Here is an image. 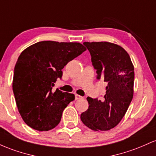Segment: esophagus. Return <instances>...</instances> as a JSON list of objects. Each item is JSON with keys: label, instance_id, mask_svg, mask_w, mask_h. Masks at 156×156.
Wrapping results in <instances>:
<instances>
[{"label": "esophagus", "instance_id": "esophagus-1", "mask_svg": "<svg viewBox=\"0 0 156 156\" xmlns=\"http://www.w3.org/2000/svg\"><path fill=\"white\" fill-rule=\"evenodd\" d=\"M83 99V97H81L80 95H78V94H75V99L76 100H78V99Z\"/></svg>", "mask_w": 156, "mask_h": 156}]
</instances>
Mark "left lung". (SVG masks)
Listing matches in <instances>:
<instances>
[{
    "label": "left lung",
    "instance_id": "8db88e82",
    "mask_svg": "<svg viewBox=\"0 0 156 156\" xmlns=\"http://www.w3.org/2000/svg\"><path fill=\"white\" fill-rule=\"evenodd\" d=\"M97 70V79L107 83L102 100L87 97L88 109L80 116L93 130H109L122 119L133 97L134 67L120 45L109 42H85Z\"/></svg>",
    "mask_w": 156,
    "mask_h": 156
}]
</instances>
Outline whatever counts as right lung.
I'll use <instances>...</instances> for the list:
<instances>
[{"mask_svg": "<svg viewBox=\"0 0 156 156\" xmlns=\"http://www.w3.org/2000/svg\"><path fill=\"white\" fill-rule=\"evenodd\" d=\"M85 50L80 43L41 41L23 51L15 65L12 89L28 126L48 131L59 123L62 111L75 96L52 88L62 77L64 66Z\"/></svg>", "mask_w": 156, "mask_h": 156, "instance_id": "right-lung-1", "label": "right lung"}]
</instances>
